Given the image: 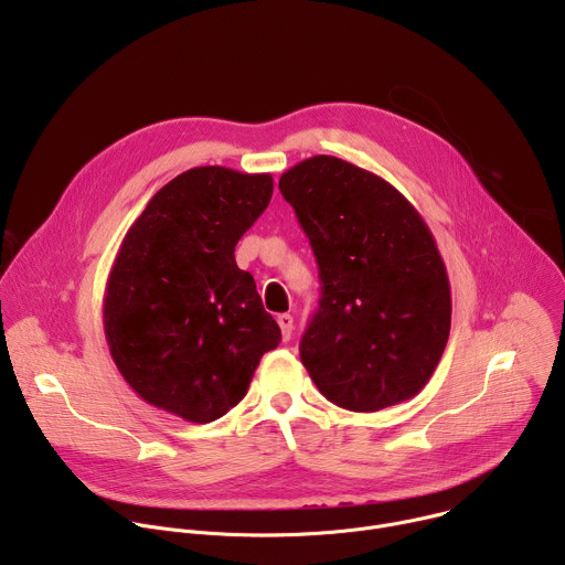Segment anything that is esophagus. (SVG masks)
Returning <instances> with one entry per match:
<instances>
[{
  "instance_id": "1",
  "label": "esophagus",
  "mask_w": 565,
  "mask_h": 565,
  "mask_svg": "<svg viewBox=\"0 0 565 565\" xmlns=\"http://www.w3.org/2000/svg\"><path fill=\"white\" fill-rule=\"evenodd\" d=\"M277 324H279V329H281V338H284V342H288V340L292 338V331H295L292 317H290L288 312H284V315H279V317H277Z\"/></svg>"
}]
</instances>
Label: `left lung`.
<instances>
[{
    "label": "left lung",
    "instance_id": "obj_1",
    "mask_svg": "<svg viewBox=\"0 0 565 565\" xmlns=\"http://www.w3.org/2000/svg\"><path fill=\"white\" fill-rule=\"evenodd\" d=\"M319 266L321 299L299 358L338 407L373 414L418 395L451 329V288L436 238L382 177L312 156L279 179Z\"/></svg>",
    "mask_w": 565,
    "mask_h": 565
}]
</instances>
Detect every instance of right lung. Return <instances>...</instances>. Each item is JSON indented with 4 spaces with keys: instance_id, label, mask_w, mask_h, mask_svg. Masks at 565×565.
<instances>
[{
    "instance_id": "right-lung-1",
    "label": "right lung",
    "mask_w": 565,
    "mask_h": 565,
    "mask_svg": "<svg viewBox=\"0 0 565 565\" xmlns=\"http://www.w3.org/2000/svg\"><path fill=\"white\" fill-rule=\"evenodd\" d=\"M273 196L270 174L192 168L160 188L114 259L103 324L147 405L205 425L244 399L281 331L234 246Z\"/></svg>"
}]
</instances>
